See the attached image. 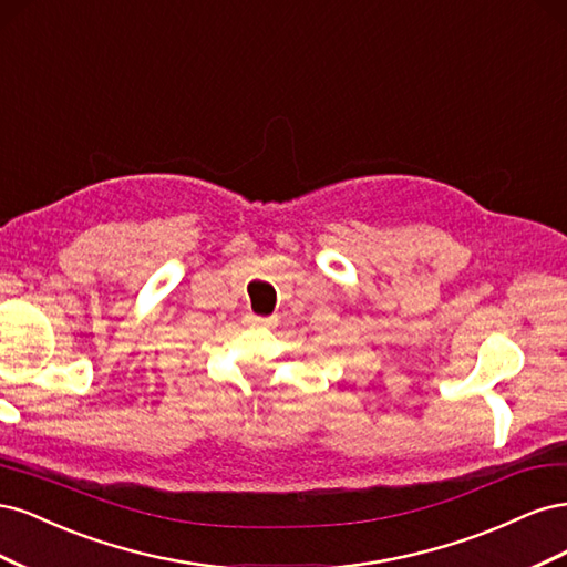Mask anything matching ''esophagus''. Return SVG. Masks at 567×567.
<instances>
[{
    "instance_id": "esophagus-1",
    "label": "esophagus",
    "mask_w": 567,
    "mask_h": 567,
    "mask_svg": "<svg viewBox=\"0 0 567 567\" xmlns=\"http://www.w3.org/2000/svg\"><path fill=\"white\" fill-rule=\"evenodd\" d=\"M248 323H250V326H269V319H265V317H255V315H250V317H248Z\"/></svg>"
}]
</instances>
